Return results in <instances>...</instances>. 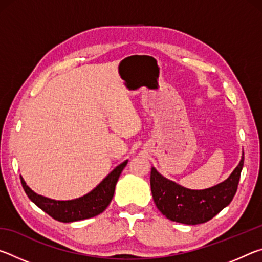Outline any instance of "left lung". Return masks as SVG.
I'll use <instances>...</instances> for the list:
<instances>
[{
	"label": "left lung",
	"instance_id": "obj_1",
	"mask_svg": "<svg viewBox=\"0 0 262 262\" xmlns=\"http://www.w3.org/2000/svg\"><path fill=\"white\" fill-rule=\"evenodd\" d=\"M244 165V152L227 179L206 189H189L163 177L155 167L150 173L154 202L166 219L195 225L211 220L232 201Z\"/></svg>",
	"mask_w": 262,
	"mask_h": 262
}]
</instances>
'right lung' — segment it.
<instances>
[{
  "mask_svg": "<svg viewBox=\"0 0 262 262\" xmlns=\"http://www.w3.org/2000/svg\"><path fill=\"white\" fill-rule=\"evenodd\" d=\"M127 163L128 161L122 162L113 171H111L94 189L83 196L73 199V200H54V199L39 195L26 185L21 176L20 183L26 195L35 206H38L54 220L69 223V222L91 219L99 215L107 208L110 202L112 201L115 185Z\"/></svg>",
  "mask_w": 262,
  "mask_h": 262,
  "instance_id": "right-lung-1",
  "label": "right lung"
}]
</instances>
